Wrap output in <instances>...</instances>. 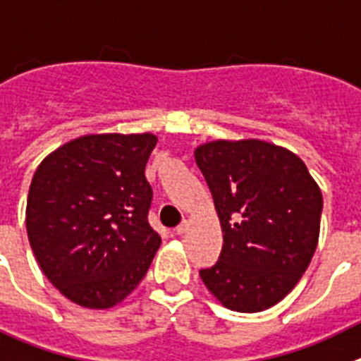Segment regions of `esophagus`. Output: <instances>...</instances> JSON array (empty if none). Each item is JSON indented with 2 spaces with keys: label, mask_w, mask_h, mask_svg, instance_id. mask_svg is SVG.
Here are the masks:
<instances>
[{
  "label": "esophagus",
  "mask_w": 361,
  "mask_h": 361,
  "mask_svg": "<svg viewBox=\"0 0 361 361\" xmlns=\"http://www.w3.org/2000/svg\"><path fill=\"white\" fill-rule=\"evenodd\" d=\"M187 228H189V221H181V224L176 227V234H180L181 236V234L187 233Z\"/></svg>",
  "instance_id": "esophagus-1"
}]
</instances>
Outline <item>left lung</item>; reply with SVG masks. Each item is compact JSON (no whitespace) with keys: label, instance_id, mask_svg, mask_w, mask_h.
<instances>
[{"label":"left lung","instance_id":"obj_1","mask_svg":"<svg viewBox=\"0 0 361 361\" xmlns=\"http://www.w3.org/2000/svg\"><path fill=\"white\" fill-rule=\"evenodd\" d=\"M194 158L224 233L219 259L200 271L203 283L231 311H265L311 263L322 190L294 152L262 140L203 143Z\"/></svg>","mask_w":361,"mask_h":361}]
</instances>
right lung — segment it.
Returning <instances> with one entry per match:
<instances>
[{
	"mask_svg": "<svg viewBox=\"0 0 361 361\" xmlns=\"http://www.w3.org/2000/svg\"><path fill=\"white\" fill-rule=\"evenodd\" d=\"M158 137L87 134L50 152L27 200V234L43 274L87 309L123 302L161 238L149 225L145 165Z\"/></svg>",
	"mask_w": 361,
	"mask_h": 361,
	"instance_id": "obj_1",
	"label": "right lung"
}]
</instances>
